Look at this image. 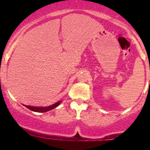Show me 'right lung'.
Segmentation results:
<instances>
[{
  "mask_svg": "<svg viewBox=\"0 0 150 150\" xmlns=\"http://www.w3.org/2000/svg\"><path fill=\"white\" fill-rule=\"evenodd\" d=\"M62 101H58V102H56V104L51 105V106H47V107H37V106H25L27 107V108H29V109L31 110V111H35V112H46V111H49L50 110L53 109V108H55L56 107V106H58V105L61 103Z\"/></svg>",
  "mask_w": 150,
  "mask_h": 150,
  "instance_id": "1",
  "label": "right lung"
}]
</instances>
